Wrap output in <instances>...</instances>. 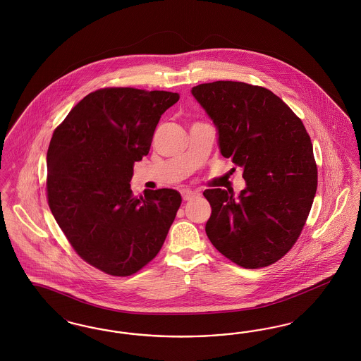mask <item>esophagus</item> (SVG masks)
Segmentation results:
<instances>
[{
  "label": "esophagus",
  "instance_id": "34e87169",
  "mask_svg": "<svg viewBox=\"0 0 361 361\" xmlns=\"http://www.w3.org/2000/svg\"><path fill=\"white\" fill-rule=\"evenodd\" d=\"M181 196H183V199L187 202V200H192L193 197L199 196V192L190 190V189H183V190H181Z\"/></svg>",
  "mask_w": 361,
  "mask_h": 361
}]
</instances>
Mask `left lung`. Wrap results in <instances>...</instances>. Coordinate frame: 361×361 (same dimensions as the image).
<instances>
[{
    "mask_svg": "<svg viewBox=\"0 0 361 361\" xmlns=\"http://www.w3.org/2000/svg\"><path fill=\"white\" fill-rule=\"evenodd\" d=\"M212 119L226 159L245 188L205 189L212 214L205 232L219 252L245 269L281 259L297 242L317 190L313 146L302 121L270 90L219 80L192 88Z\"/></svg>",
    "mask_w": 361,
    "mask_h": 361,
    "instance_id": "left-lung-1",
    "label": "left lung"
}]
</instances>
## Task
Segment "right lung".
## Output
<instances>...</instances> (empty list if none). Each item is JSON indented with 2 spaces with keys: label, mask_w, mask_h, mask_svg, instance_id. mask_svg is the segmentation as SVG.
<instances>
[{
  "label": "right lung",
  "mask_w": 361,
  "mask_h": 361,
  "mask_svg": "<svg viewBox=\"0 0 361 361\" xmlns=\"http://www.w3.org/2000/svg\"><path fill=\"white\" fill-rule=\"evenodd\" d=\"M177 92L130 87L88 94L55 130L47 153L51 212L73 250L116 276L159 254L181 204L169 188L134 196V162L147 156L161 116Z\"/></svg>",
  "instance_id": "1"
}]
</instances>
